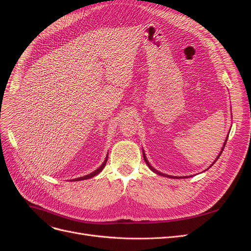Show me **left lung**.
Listing matches in <instances>:
<instances>
[{"mask_svg": "<svg viewBox=\"0 0 251 251\" xmlns=\"http://www.w3.org/2000/svg\"><path fill=\"white\" fill-rule=\"evenodd\" d=\"M227 139H228V137H227ZM227 139H226V141H225V143H224V147H223V149H222V151L220 152V154L218 155V157H217V159H216V161L213 163V165L217 162V160L219 159V157H220V155H221V153L223 152V151H224V148H225V146H226V142H227ZM143 159H144V161H146V163H147V165L150 167V169L152 171V172H154V173H156V174H159V175H161V176H165V177H169V178H178V177H173V176H169V175H165V174H162V173H160V172H157V171L156 170H154L153 169V167H151V165H150V163L148 162V160H147V156H146V154H144V152H143ZM210 167H212V166H210ZM186 178V177H185Z\"/></svg>", "mask_w": 251, "mask_h": 251, "instance_id": "left-lung-1", "label": "left lung"}]
</instances>
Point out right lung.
I'll use <instances>...</instances> for the list:
<instances>
[{
  "label": "right lung",
  "mask_w": 251,
  "mask_h": 251,
  "mask_svg": "<svg viewBox=\"0 0 251 251\" xmlns=\"http://www.w3.org/2000/svg\"><path fill=\"white\" fill-rule=\"evenodd\" d=\"M107 161H108V155H107V157H105V160H104V162L101 164V166L99 168V169H97L95 172H92L91 174H89V175H86V176H83V177H80V178H77V179H74V180H72V181H79V180H85V179H89V178H92V177H95L96 175H98L100 171L104 168V166H105V164H107Z\"/></svg>",
  "instance_id": "obj_1"
}]
</instances>
